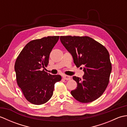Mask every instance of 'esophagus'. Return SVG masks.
<instances>
[{
    "label": "esophagus",
    "instance_id": "1",
    "mask_svg": "<svg viewBox=\"0 0 127 127\" xmlns=\"http://www.w3.org/2000/svg\"><path fill=\"white\" fill-rule=\"evenodd\" d=\"M63 77L64 79H65V80H69L71 79L70 76H68V75H63Z\"/></svg>",
    "mask_w": 127,
    "mask_h": 127
}]
</instances>
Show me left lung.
Here are the masks:
<instances>
[{
	"mask_svg": "<svg viewBox=\"0 0 127 127\" xmlns=\"http://www.w3.org/2000/svg\"><path fill=\"white\" fill-rule=\"evenodd\" d=\"M60 40L75 65L82 66L84 71L82 79L72 77L77 86L71 91V95L83 103L95 100L103 94L109 82L112 66L108 51L88 36H61Z\"/></svg>",
	"mask_w": 127,
	"mask_h": 127,
	"instance_id": "obj_1",
	"label": "left lung"
}]
</instances>
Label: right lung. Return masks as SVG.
<instances>
[{
	"label": "right lung",
	"mask_w": 127,
	"mask_h": 127,
	"mask_svg": "<svg viewBox=\"0 0 127 127\" xmlns=\"http://www.w3.org/2000/svg\"><path fill=\"white\" fill-rule=\"evenodd\" d=\"M59 36L44 37L28 42L16 59V80L25 98L31 103L41 105L53 95L55 84L60 81L59 75H52L44 71L50 54Z\"/></svg>",
	"instance_id": "right-lung-1"
}]
</instances>
